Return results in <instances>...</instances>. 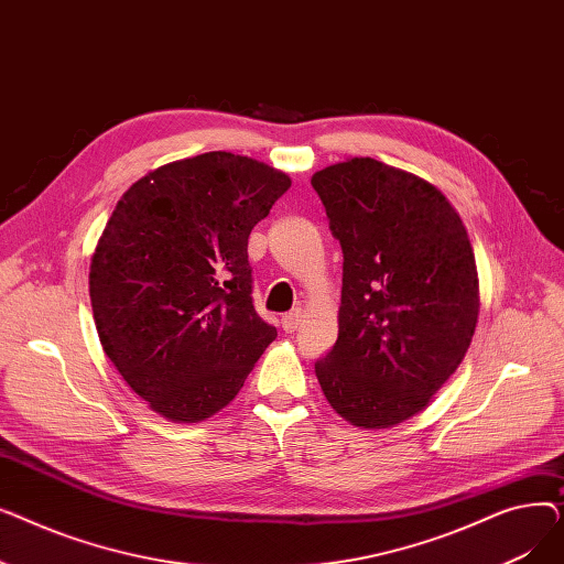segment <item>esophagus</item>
Wrapping results in <instances>:
<instances>
[{
  "mask_svg": "<svg viewBox=\"0 0 564 564\" xmlns=\"http://www.w3.org/2000/svg\"><path fill=\"white\" fill-rule=\"evenodd\" d=\"M300 324H302V311H292V313H285V315L281 317V327H283L285 334H294V332H297Z\"/></svg>",
  "mask_w": 564,
  "mask_h": 564,
  "instance_id": "34e87169",
  "label": "esophagus"
}]
</instances>
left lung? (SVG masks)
<instances>
[{"instance_id":"1","label":"left lung","mask_w":564,"mask_h":564,"mask_svg":"<svg viewBox=\"0 0 564 564\" xmlns=\"http://www.w3.org/2000/svg\"><path fill=\"white\" fill-rule=\"evenodd\" d=\"M343 249L338 340L315 364L345 421L383 430L423 411L476 334V256L451 200L423 177L351 158L311 177Z\"/></svg>"}]
</instances>
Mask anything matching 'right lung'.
I'll list each match as a JSON object with an SVG mask.
<instances>
[{
    "label": "right lung",
    "instance_id": "right-lung-1",
    "mask_svg": "<svg viewBox=\"0 0 564 564\" xmlns=\"http://www.w3.org/2000/svg\"><path fill=\"white\" fill-rule=\"evenodd\" d=\"M290 177L224 151L164 164L116 203L88 272L109 361L173 423L215 416L276 329L253 308L249 235Z\"/></svg>",
    "mask_w": 564,
    "mask_h": 564
}]
</instances>
